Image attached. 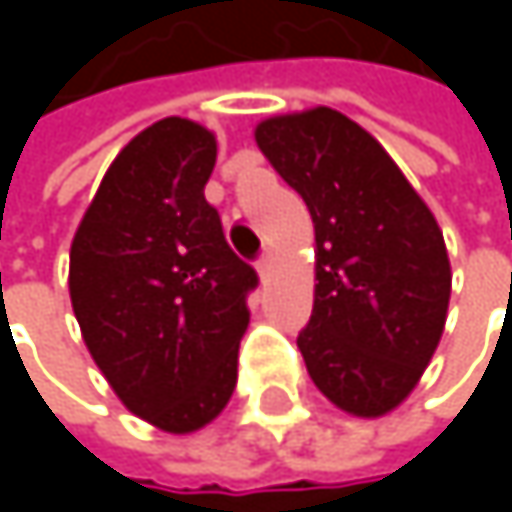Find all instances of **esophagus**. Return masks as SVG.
I'll use <instances>...</instances> for the list:
<instances>
[{"label": "esophagus", "mask_w": 512, "mask_h": 512, "mask_svg": "<svg viewBox=\"0 0 512 512\" xmlns=\"http://www.w3.org/2000/svg\"><path fill=\"white\" fill-rule=\"evenodd\" d=\"M269 272H272V255H269V252H263L260 260H257V275H260V278H266Z\"/></svg>", "instance_id": "1"}]
</instances>
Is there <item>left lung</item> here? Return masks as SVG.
<instances>
[{"instance_id": "left-lung-1", "label": "left lung", "mask_w": 512, "mask_h": 512, "mask_svg": "<svg viewBox=\"0 0 512 512\" xmlns=\"http://www.w3.org/2000/svg\"><path fill=\"white\" fill-rule=\"evenodd\" d=\"M255 142L314 222L305 367L338 409L379 418L409 397L445 332L442 228L385 148L329 106L266 118Z\"/></svg>"}]
</instances>
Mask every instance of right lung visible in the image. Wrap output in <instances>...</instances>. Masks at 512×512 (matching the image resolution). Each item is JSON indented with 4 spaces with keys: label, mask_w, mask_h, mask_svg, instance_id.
<instances>
[{
    "label": "right lung",
    "mask_w": 512,
    "mask_h": 512,
    "mask_svg": "<svg viewBox=\"0 0 512 512\" xmlns=\"http://www.w3.org/2000/svg\"><path fill=\"white\" fill-rule=\"evenodd\" d=\"M216 136L186 118L142 130L109 165L70 246V302L121 403L195 433L231 400L257 272L204 198Z\"/></svg>",
    "instance_id": "1"
}]
</instances>
